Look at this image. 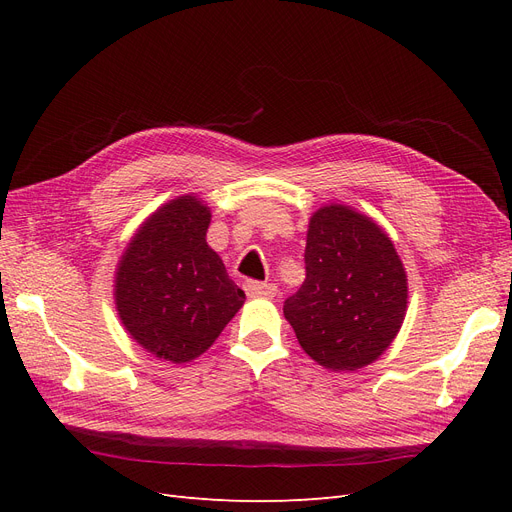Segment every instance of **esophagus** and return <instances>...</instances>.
Listing matches in <instances>:
<instances>
[{
    "mask_svg": "<svg viewBox=\"0 0 512 512\" xmlns=\"http://www.w3.org/2000/svg\"><path fill=\"white\" fill-rule=\"evenodd\" d=\"M245 292H247V297H252V299H273L277 294V288L273 284H265V282H247Z\"/></svg>",
    "mask_w": 512,
    "mask_h": 512,
    "instance_id": "1",
    "label": "esophagus"
}]
</instances>
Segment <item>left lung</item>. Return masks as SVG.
<instances>
[{
	"label": "left lung",
	"instance_id": "obj_1",
	"mask_svg": "<svg viewBox=\"0 0 512 512\" xmlns=\"http://www.w3.org/2000/svg\"><path fill=\"white\" fill-rule=\"evenodd\" d=\"M406 307V269L389 235L352 207H320L307 228L305 282L284 303L301 348L331 371L361 369L393 344Z\"/></svg>",
	"mask_w": 512,
	"mask_h": 512
}]
</instances>
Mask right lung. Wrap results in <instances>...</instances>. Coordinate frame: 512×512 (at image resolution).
I'll list each match as a JSON object with an SVG mask.
<instances>
[{
  "label": "right lung",
  "mask_w": 512,
  "mask_h": 512,
  "mask_svg": "<svg viewBox=\"0 0 512 512\" xmlns=\"http://www.w3.org/2000/svg\"><path fill=\"white\" fill-rule=\"evenodd\" d=\"M209 207L179 196L149 215L115 273V305L138 346L158 359L188 363L209 350L245 292L207 245Z\"/></svg>",
  "instance_id": "right-lung-1"
}]
</instances>
